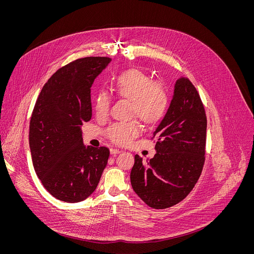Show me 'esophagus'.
<instances>
[{
  "label": "esophagus",
  "mask_w": 254,
  "mask_h": 254,
  "mask_svg": "<svg viewBox=\"0 0 254 254\" xmlns=\"http://www.w3.org/2000/svg\"><path fill=\"white\" fill-rule=\"evenodd\" d=\"M120 153H122V151L120 149H115V148L111 149V154L112 155H117V154H120Z\"/></svg>",
  "instance_id": "34e87169"
}]
</instances>
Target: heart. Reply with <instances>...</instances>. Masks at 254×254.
<instances>
[{
	"label": "heart",
	"instance_id": "1",
	"mask_svg": "<svg viewBox=\"0 0 254 254\" xmlns=\"http://www.w3.org/2000/svg\"><path fill=\"white\" fill-rule=\"evenodd\" d=\"M112 87L121 97L131 101V113L147 124L158 122L168 106V93L160 82H153L143 72L129 69L116 76ZM111 96L100 90L94 97V111L97 117H105L110 110ZM140 132L136 121L119 122L108 127L106 134L118 144H127Z\"/></svg>",
	"mask_w": 254,
	"mask_h": 254
}]
</instances>
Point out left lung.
<instances>
[{
	"mask_svg": "<svg viewBox=\"0 0 254 254\" xmlns=\"http://www.w3.org/2000/svg\"><path fill=\"white\" fill-rule=\"evenodd\" d=\"M206 128L198 91L188 78L178 79L168 111L153 133L154 158L144 162L135 155L130 172L131 187L147 205L169 208L193 190L205 161Z\"/></svg>",
	"mask_w": 254,
	"mask_h": 254,
	"instance_id": "1",
	"label": "left lung"
}]
</instances>
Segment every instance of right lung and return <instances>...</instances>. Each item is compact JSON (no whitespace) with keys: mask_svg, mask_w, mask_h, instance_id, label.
<instances>
[{"mask_svg":"<svg viewBox=\"0 0 254 254\" xmlns=\"http://www.w3.org/2000/svg\"><path fill=\"white\" fill-rule=\"evenodd\" d=\"M112 61L77 59L58 69L43 86L30 121L34 170L56 199L77 203L96 189L110 150L85 146L82 124L91 120V86Z\"/></svg>","mask_w":254,"mask_h":254,"instance_id":"add662e5","label":"right lung"}]
</instances>
